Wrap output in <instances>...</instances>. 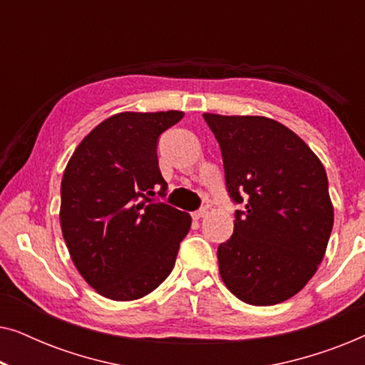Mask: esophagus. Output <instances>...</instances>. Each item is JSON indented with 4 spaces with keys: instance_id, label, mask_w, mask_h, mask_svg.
<instances>
[{
    "instance_id": "34e87169",
    "label": "esophagus",
    "mask_w": 365,
    "mask_h": 365,
    "mask_svg": "<svg viewBox=\"0 0 365 365\" xmlns=\"http://www.w3.org/2000/svg\"><path fill=\"white\" fill-rule=\"evenodd\" d=\"M207 207H201V209H197V211H194L192 212V219H201V217H204V216H207Z\"/></svg>"
}]
</instances>
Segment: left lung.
Instances as JSON below:
<instances>
[{"label": "left lung", "mask_w": 365, "mask_h": 365, "mask_svg": "<svg viewBox=\"0 0 365 365\" xmlns=\"http://www.w3.org/2000/svg\"><path fill=\"white\" fill-rule=\"evenodd\" d=\"M221 148L236 204L232 236L217 247L219 274L252 306L287 301L306 286L331 237L327 174L312 149L264 116L202 114Z\"/></svg>", "instance_id": "left-lung-1"}]
</instances>
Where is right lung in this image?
Masks as SVG:
<instances>
[{"label":"right lung","mask_w":365,"mask_h":365,"mask_svg":"<svg viewBox=\"0 0 365 365\" xmlns=\"http://www.w3.org/2000/svg\"><path fill=\"white\" fill-rule=\"evenodd\" d=\"M182 111L119 113L74 149L61 181L59 221L79 274L101 296L134 301L171 274L191 227L166 196L158 141Z\"/></svg>","instance_id":"obj_1"}]
</instances>
